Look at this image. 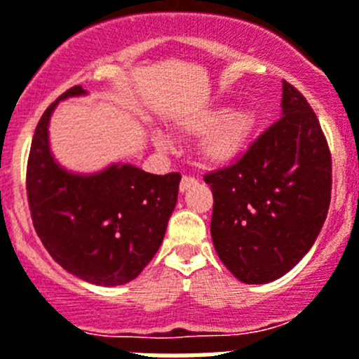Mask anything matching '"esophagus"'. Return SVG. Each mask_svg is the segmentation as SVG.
Segmentation results:
<instances>
[{"mask_svg":"<svg viewBox=\"0 0 359 359\" xmlns=\"http://www.w3.org/2000/svg\"><path fill=\"white\" fill-rule=\"evenodd\" d=\"M198 180L193 175H184L182 180H180V191H188V189L191 188V186H195Z\"/></svg>","mask_w":359,"mask_h":359,"instance_id":"obj_1","label":"esophagus"}]
</instances>
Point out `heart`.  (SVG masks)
Wrapping results in <instances>:
<instances>
[{
	"instance_id": "1",
	"label": "heart",
	"mask_w": 359,
	"mask_h": 359,
	"mask_svg": "<svg viewBox=\"0 0 359 359\" xmlns=\"http://www.w3.org/2000/svg\"><path fill=\"white\" fill-rule=\"evenodd\" d=\"M184 135H204L198 146V154L205 164L220 166L235 161L248 148L255 132V115L238 108L229 110L226 106H213L193 114L179 124ZM157 146L166 148V137L157 135Z\"/></svg>"
}]
</instances>
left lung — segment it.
Here are the masks:
<instances>
[{
    "mask_svg": "<svg viewBox=\"0 0 359 359\" xmlns=\"http://www.w3.org/2000/svg\"><path fill=\"white\" fill-rule=\"evenodd\" d=\"M283 83L282 117L233 164L205 173L213 193L211 238L244 283L280 278L305 257L325 222L330 149L316 114Z\"/></svg>",
    "mask_w": 359,
    "mask_h": 359,
    "instance_id": "left-lung-1",
    "label": "left lung"
}]
</instances>
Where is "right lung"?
<instances>
[{
    "label": "right lung",
    "mask_w": 359,
    "mask_h": 359,
    "mask_svg": "<svg viewBox=\"0 0 359 359\" xmlns=\"http://www.w3.org/2000/svg\"><path fill=\"white\" fill-rule=\"evenodd\" d=\"M85 93L72 86L41 115L27 162V197L37 236L68 273L95 285L137 278L158 251L179 195L180 173L151 175L114 164L95 175L57 166L48 148L55 104Z\"/></svg>",
    "instance_id": "obj_1"
}]
</instances>
